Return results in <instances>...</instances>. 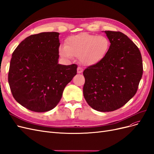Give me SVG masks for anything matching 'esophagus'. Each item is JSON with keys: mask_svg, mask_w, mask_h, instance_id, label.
Instances as JSON below:
<instances>
[{"mask_svg": "<svg viewBox=\"0 0 154 154\" xmlns=\"http://www.w3.org/2000/svg\"><path fill=\"white\" fill-rule=\"evenodd\" d=\"M82 72H83V69L82 67H78V69H77V72L78 74H80Z\"/></svg>", "mask_w": 154, "mask_h": 154, "instance_id": "esophagus-1", "label": "esophagus"}]
</instances>
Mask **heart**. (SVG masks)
Returning a JSON list of instances; mask_svg holds the SVG:
<instances>
[{
	"label": "heart",
	"mask_w": 154,
	"mask_h": 154,
	"mask_svg": "<svg viewBox=\"0 0 154 154\" xmlns=\"http://www.w3.org/2000/svg\"><path fill=\"white\" fill-rule=\"evenodd\" d=\"M110 46V40L106 36L82 33L69 36L66 45L59 48V53L65 58H79L84 66H92L106 57Z\"/></svg>",
	"instance_id": "b5f03b06"
}]
</instances>
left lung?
Segmentation results:
<instances>
[{"label":"left lung","mask_w":154,"mask_h":154,"mask_svg":"<svg viewBox=\"0 0 154 154\" xmlns=\"http://www.w3.org/2000/svg\"><path fill=\"white\" fill-rule=\"evenodd\" d=\"M110 42L106 57L83 71V96L88 105L100 112H111L125 105L136 94L143 74L140 51L119 31H105Z\"/></svg>","instance_id":"1"}]
</instances>
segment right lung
Segmentation results:
<instances>
[{
	"label": "right lung",
	"instance_id": "right-lung-1",
	"mask_svg": "<svg viewBox=\"0 0 154 154\" xmlns=\"http://www.w3.org/2000/svg\"><path fill=\"white\" fill-rule=\"evenodd\" d=\"M59 35L44 32L31 35L13 53L9 85L15 100L31 111L53 109L77 73V65L58 63Z\"/></svg>",
	"mask_w": 154,
	"mask_h": 154
}]
</instances>
